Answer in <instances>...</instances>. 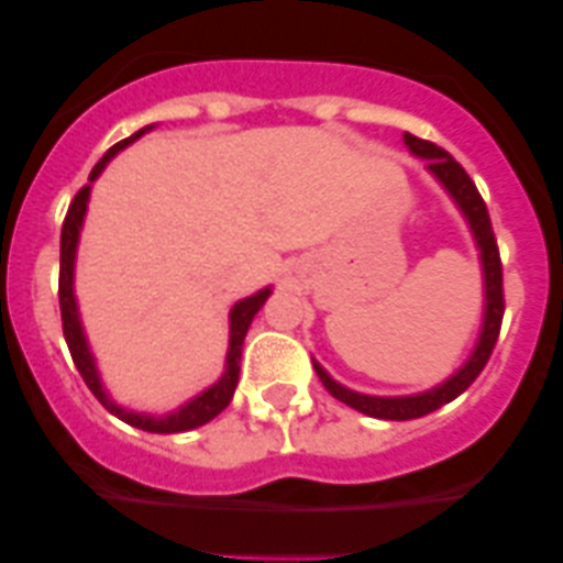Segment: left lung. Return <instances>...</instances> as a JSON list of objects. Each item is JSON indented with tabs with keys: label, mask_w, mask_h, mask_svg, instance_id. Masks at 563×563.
<instances>
[{
	"label": "left lung",
	"mask_w": 563,
	"mask_h": 563,
	"mask_svg": "<svg viewBox=\"0 0 563 563\" xmlns=\"http://www.w3.org/2000/svg\"><path fill=\"white\" fill-rule=\"evenodd\" d=\"M408 150L417 157L428 161V172L444 185V190L455 198V203L463 212V218L468 220L471 234H474L476 247H479L482 258V277H485V318H482V332L476 340L474 354L468 356L463 367L452 378H446L439 387L422 391V395H406V397H373L362 395V391L345 389L343 384L334 382L327 371H323L318 362H313L318 378L327 387L332 397H338L345 406L356 408V411L367 413V417L376 419H397V422H406V419L424 417V413L435 411L444 402H452L457 395H463L471 384L476 382L482 371H485L487 360H490L493 349H496L498 332H501V318H504V275H501V255H498L496 234H493L490 214H487L485 201H482L479 190L471 181V176L465 174V168L460 166L455 157L446 150L435 146L433 141L417 139V135L406 133L402 135Z\"/></svg>",
	"instance_id": "1"
}]
</instances>
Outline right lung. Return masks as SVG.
Wrapping results in <instances>:
<instances>
[{
    "label": "right lung",
    "instance_id": "1",
    "mask_svg": "<svg viewBox=\"0 0 563 563\" xmlns=\"http://www.w3.org/2000/svg\"><path fill=\"white\" fill-rule=\"evenodd\" d=\"M150 128L139 130V133H133L130 139L119 141V144H113L111 150L106 152L103 161L98 163V166L92 168V174H89V181H95L100 176V172L106 168V163L111 161L117 152H122L124 146L133 144L135 139H141V135L146 133ZM89 190H92V185H84L81 190L76 192V198L70 201V209H67L65 214V223H62V245H59V310H62V332H65V340H67V349H70V356L73 362H76L78 373H81V378L87 382V387L92 389V395L98 397L100 402L108 408V411L113 413V417H119L122 422L133 424V428L139 430H146V433H185V430H192V428H201V424H207L209 419L218 417L220 411H223L225 406L231 402V397H234V389H236V382H240V360H242V343H245V334H247V327L250 321H253V316L258 313L261 305L266 302V297L272 294V288H261L258 294H253V297L247 299H240V302L231 308V338H229V356H225V373L220 376L218 384H212L207 391H201L198 397H192L190 402H185L181 408H176V411L166 413V417H152V413H135V411H128V408L117 406V402L111 400V397L106 395L103 384H100V376H98V367H95V356L92 351H89L87 345V338H84V329H81V318H78V308H76V294H73V269H76V247H78V234H81V223H84V214H87V201H89Z\"/></svg>",
    "mask_w": 563,
    "mask_h": 563
}]
</instances>
